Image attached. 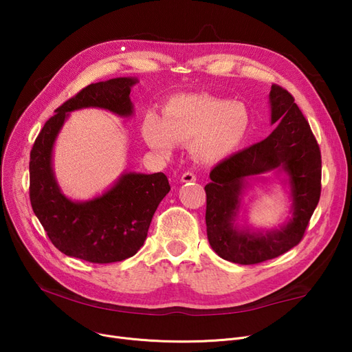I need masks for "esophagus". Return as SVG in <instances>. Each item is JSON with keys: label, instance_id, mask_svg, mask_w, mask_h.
I'll use <instances>...</instances> for the list:
<instances>
[{"label": "esophagus", "instance_id": "34e87169", "mask_svg": "<svg viewBox=\"0 0 352 352\" xmlns=\"http://www.w3.org/2000/svg\"><path fill=\"white\" fill-rule=\"evenodd\" d=\"M197 179V177L192 174V173H184L181 175V182H194Z\"/></svg>", "mask_w": 352, "mask_h": 352}]
</instances>
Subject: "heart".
Listing matches in <instances>:
<instances>
[{
    "label": "heart",
    "instance_id": "heart-1",
    "mask_svg": "<svg viewBox=\"0 0 352 352\" xmlns=\"http://www.w3.org/2000/svg\"><path fill=\"white\" fill-rule=\"evenodd\" d=\"M251 129V113L243 101L208 94H181L166 101L162 118L148 113L141 125L145 144L170 158L177 144L190 145L192 157L215 164L236 151Z\"/></svg>",
    "mask_w": 352,
    "mask_h": 352
}]
</instances>
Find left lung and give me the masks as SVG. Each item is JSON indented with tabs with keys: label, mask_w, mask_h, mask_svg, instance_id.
I'll list each match as a JSON object with an SVG mask.
<instances>
[{
	"label": "left lung",
	"mask_w": 352,
	"mask_h": 352,
	"mask_svg": "<svg viewBox=\"0 0 352 352\" xmlns=\"http://www.w3.org/2000/svg\"><path fill=\"white\" fill-rule=\"evenodd\" d=\"M274 131L230 158L210 173L207 192V235L211 248L227 261L251 265L278 256L297 245L308 227L321 195V153L308 121L280 85L270 91ZM274 172L285 175L292 198V218L280 229L255 232L236 221L248 181Z\"/></svg>",
	"instance_id": "obj_1"
}]
</instances>
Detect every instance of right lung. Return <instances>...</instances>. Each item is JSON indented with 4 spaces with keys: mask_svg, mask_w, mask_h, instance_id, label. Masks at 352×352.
Returning a JSON list of instances; mask_svg holds the SVG:
<instances>
[{
    "mask_svg": "<svg viewBox=\"0 0 352 352\" xmlns=\"http://www.w3.org/2000/svg\"><path fill=\"white\" fill-rule=\"evenodd\" d=\"M134 77L91 84L55 109L36 137L30 154V199L48 238L63 254L80 260L108 264L126 260L142 247L153 215L170 192L162 173H124L101 195L87 201L68 198L55 179L52 151L69 113L102 108L120 117H131L129 100Z\"/></svg>",
    "mask_w": 352,
    "mask_h": 352,
    "instance_id": "1",
    "label": "right lung"
}]
</instances>
